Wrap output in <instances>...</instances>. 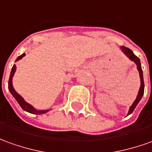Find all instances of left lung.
Returning a JSON list of instances; mask_svg holds the SVG:
<instances>
[{
  "mask_svg": "<svg viewBox=\"0 0 152 152\" xmlns=\"http://www.w3.org/2000/svg\"><path fill=\"white\" fill-rule=\"evenodd\" d=\"M121 50L124 52V54H126V56L128 58H130L131 60H132L134 62L137 64V69L139 71V74H140V78H141V87H140V89H139V92H138L137 97L136 98V100L134 101L133 104L131 106L130 109H129V112H128V115L131 113H132V112L135 109V107H137V105L138 104V102H140V100L142 99V96H143V94H144V80H143V73H142V66H141V61H140V58L137 57L135 54H133V52L129 49V48H126L125 46H122L121 47Z\"/></svg>",
  "mask_w": 152,
  "mask_h": 152,
  "instance_id": "1",
  "label": "left lung"
}]
</instances>
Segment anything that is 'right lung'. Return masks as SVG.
I'll return each mask as SVG.
<instances>
[{
    "label": "right lung",
    "mask_w": 152,
    "mask_h": 152,
    "mask_svg": "<svg viewBox=\"0 0 152 152\" xmlns=\"http://www.w3.org/2000/svg\"><path fill=\"white\" fill-rule=\"evenodd\" d=\"M25 55H26L25 54L20 55L18 58H16V60H15V61L20 60V59L23 58ZM15 69H16V66L14 64L13 67H12V69H11V72H10V78H9V81H8V88H9V90H10V92L11 93V94L13 95V97H14V98L16 99V101L18 102V103L20 104V106L21 107L22 109L25 110V111H26V112H28V113H30L37 114V115H39V114H44V113H47L49 110L34 109V107L31 106L30 104H29L28 102H26V101L23 99V98H22L20 95H19V94L15 92V90L14 89V88H13V86H12V77H13L15 72Z\"/></svg>",
    "instance_id": "obj_1"
}]
</instances>
